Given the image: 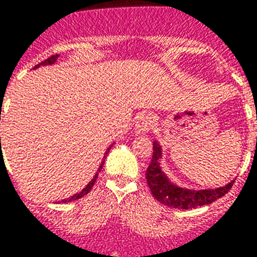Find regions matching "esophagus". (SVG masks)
Listing matches in <instances>:
<instances>
[{"label":"esophagus","instance_id":"1","mask_svg":"<svg viewBox=\"0 0 257 257\" xmlns=\"http://www.w3.org/2000/svg\"><path fill=\"white\" fill-rule=\"evenodd\" d=\"M153 126V117L151 113L148 112H143L139 114L136 121V133L139 135H145V133H148Z\"/></svg>","mask_w":257,"mask_h":257}]
</instances>
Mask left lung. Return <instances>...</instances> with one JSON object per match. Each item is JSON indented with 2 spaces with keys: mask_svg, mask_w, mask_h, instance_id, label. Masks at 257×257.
<instances>
[{
  "mask_svg": "<svg viewBox=\"0 0 257 257\" xmlns=\"http://www.w3.org/2000/svg\"><path fill=\"white\" fill-rule=\"evenodd\" d=\"M160 156V147L157 144H153L152 160L147 169V183H148L153 197L164 205L179 208V209H192V208L201 207V205H208L220 197H223L224 195H227L233 185V181H232L225 187L219 188V189H211V191L181 189V188L169 183L168 179L165 177L160 168V164H159Z\"/></svg>",
  "mask_w": 257,
  "mask_h": 257,
  "instance_id": "obj_1",
  "label": "left lung"
}]
</instances>
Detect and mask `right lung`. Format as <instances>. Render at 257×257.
Returning <instances> with one entry per match:
<instances>
[{
	"instance_id": "add662e5",
	"label": "right lung",
	"mask_w": 257,
	"mask_h": 257,
	"mask_svg": "<svg viewBox=\"0 0 257 257\" xmlns=\"http://www.w3.org/2000/svg\"><path fill=\"white\" fill-rule=\"evenodd\" d=\"M57 57H58L57 54H53V56H50V57L46 58L45 61L40 62V64H38V65L34 66V68H38V66H41V65H49V64H53V62L56 61V60H57ZM0 139H1V137H0ZM102 165H104V163H102V164H101V167H100V169H98V172L101 171V168H102ZM97 175H98V173H96V176H94V177H93L92 181H90V183H89L88 185H86V187L84 188V189H82L81 192H80V193H77V195L72 196V197H69V199H68V200H65V203H66V201H73V200L81 199V197H84V196H85L86 193H89V192H90V189H92V188H93V185H94V183H96Z\"/></svg>"
}]
</instances>
